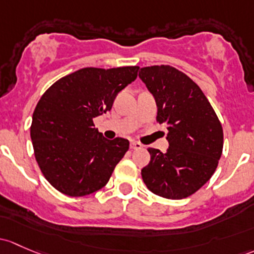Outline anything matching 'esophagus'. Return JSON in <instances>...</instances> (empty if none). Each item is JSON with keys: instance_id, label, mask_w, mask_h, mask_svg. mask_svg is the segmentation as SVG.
Returning a JSON list of instances; mask_svg holds the SVG:
<instances>
[{"instance_id": "34e87169", "label": "esophagus", "mask_w": 254, "mask_h": 254, "mask_svg": "<svg viewBox=\"0 0 254 254\" xmlns=\"http://www.w3.org/2000/svg\"><path fill=\"white\" fill-rule=\"evenodd\" d=\"M130 148L140 149V148H142V145H141L140 142H137V141H131V142H130Z\"/></svg>"}]
</instances>
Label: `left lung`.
<instances>
[{
  "mask_svg": "<svg viewBox=\"0 0 254 254\" xmlns=\"http://www.w3.org/2000/svg\"><path fill=\"white\" fill-rule=\"evenodd\" d=\"M140 79L156 100L157 122L165 124L169 148H148L143 183L157 196H191L214 174L223 152V127L198 85L170 65L141 68Z\"/></svg>",
  "mask_w": 254,
  "mask_h": 254,
  "instance_id": "left-lung-1",
  "label": "left lung"
}]
</instances>
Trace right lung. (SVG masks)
<instances>
[{
  "label": "right lung",
  "mask_w": 254,
  "mask_h": 254,
  "mask_svg": "<svg viewBox=\"0 0 254 254\" xmlns=\"http://www.w3.org/2000/svg\"><path fill=\"white\" fill-rule=\"evenodd\" d=\"M138 66L82 68L42 95L30 136L37 164L51 185L71 197L98 191L129 149V141L107 140L93 118L111 111L117 95L137 78Z\"/></svg>",
  "instance_id": "right-lung-1"
}]
</instances>
